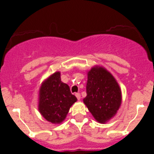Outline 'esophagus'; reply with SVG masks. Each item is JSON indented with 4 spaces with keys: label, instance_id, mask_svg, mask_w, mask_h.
<instances>
[{
    "label": "esophagus",
    "instance_id": "1",
    "mask_svg": "<svg viewBox=\"0 0 154 154\" xmlns=\"http://www.w3.org/2000/svg\"><path fill=\"white\" fill-rule=\"evenodd\" d=\"M75 96H76V97L77 98V100H79L81 99V94L80 93H76L75 94Z\"/></svg>",
    "mask_w": 154,
    "mask_h": 154
}]
</instances>
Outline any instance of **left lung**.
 Segmentation results:
<instances>
[{
    "mask_svg": "<svg viewBox=\"0 0 154 154\" xmlns=\"http://www.w3.org/2000/svg\"><path fill=\"white\" fill-rule=\"evenodd\" d=\"M85 105L98 122L111 119L121 104V91L116 79L103 67H92L87 73Z\"/></svg>",
    "mask_w": 154,
    "mask_h": 154,
    "instance_id": "obj_1",
    "label": "left lung"
}]
</instances>
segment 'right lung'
<instances>
[{"label":"right lung","instance_id":"add662e5","mask_svg":"<svg viewBox=\"0 0 154 154\" xmlns=\"http://www.w3.org/2000/svg\"><path fill=\"white\" fill-rule=\"evenodd\" d=\"M76 101L77 97L71 93L68 85L61 82L59 72L51 75L39 89L38 110L51 123L62 122Z\"/></svg>","mask_w":154,"mask_h":154}]
</instances>
